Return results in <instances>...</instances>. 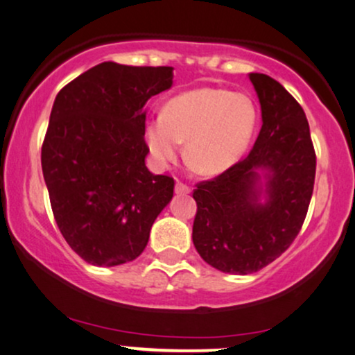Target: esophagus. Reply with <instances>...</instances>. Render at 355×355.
<instances>
[{"label":"esophagus","mask_w":355,"mask_h":355,"mask_svg":"<svg viewBox=\"0 0 355 355\" xmlns=\"http://www.w3.org/2000/svg\"><path fill=\"white\" fill-rule=\"evenodd\" d=\"M175 193H190V187L182 182H177L175 183Z\"/></svg>","instance_id":"esophagus-1"}]
</instances>
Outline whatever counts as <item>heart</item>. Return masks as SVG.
<instances>
[{
    "label": "heart",
    "mask_w": 355,
    "mask_h": 355,
    "mask_svg": "<svg viewBox=\"0 0 355 355\" xmlns=\"http://www.w3.org/2000/svg\"><path fill=\"white\" fill-rule=\"evenodd\" d=\"M254 102L243 92L200 87L178 94L159 119L145 123L144 140L153 164L166 168L177 160L182 142L200 172L216 175L236 164L253 137Z\"/></svg>",
    "instance_id": "heart-1"
}]
</instances>
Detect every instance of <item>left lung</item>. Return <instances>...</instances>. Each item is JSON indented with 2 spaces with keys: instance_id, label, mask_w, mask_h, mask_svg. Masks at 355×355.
Here are the masks:
<instances>
[{
  "instance_id": "obj_1",
  "label": "left lung",
  "mask_w": 355,
  "mask_h": 355,
  "mask_svg": "<svg viewBox=\"0 0 355 355\" xmlns=\"http://www.w3.org/2000/svg\"><path fill=\"white\" fill-rule=\"evenodd\" d=\"M263 125L250 155L196 185L193 245L210 266L250 275L279 258L304 223L314 189L309 123L277 80L251 72Z\"/></svg>"
}]
</instances>
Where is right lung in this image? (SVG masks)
I'll return each mask as SVG.
<instances>
[{
  "label": "right lung",
  "instance_id": "1",
  "mask_svg": "<svg viewBox=\"0 0 355 355\" xmlns=\"http://www.w3.org/2000/svg\"><path fill=\"white\" fill-rule=\"evenodd\" d=\"M173 84V67L102 62L55 96L41 150L64 240L94 266L134 261L173 196V178L145 166V104Z\"/></svg>",
  "mask_w": 355,
  "mask_h": 355
}]
</instances>
